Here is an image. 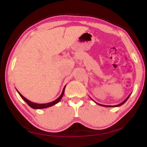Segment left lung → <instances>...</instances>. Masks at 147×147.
<instances>
[{
  "label": "left lung",
  "instance_id": "8db88e82",
  "mask_svg": "<svg viewBox=\"0 0 147 147\" xmlns=\"http://www.w3.org/2000/svg\"><path fill=\"white\" fill-rule=\"evenodd\" d=\"M130 96V94L128 96L127 98H126L125 99V100H124L123 102L121 103V104H118V105H115V106H106V105H102V104H98V103H96H96L97 104H98V105L102 106H105V107H118V106H121V105H123V104H124V103H125L126 102V100H127L128 99L129 96Z\"/></svg>",
  "mask_w": 147,
  "mask_h": 147
}]
</instances>
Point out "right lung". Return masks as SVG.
I'll return each mask as SVG.
<instances>
[{"label": "right lung", "mask_w": 147, "mask_h": 147, "mask_svg": "<svg viewBox=\"0 0 147 147\" xmlns=\"http://www.w3.org/2000/svg\"><path fill=\"white\" fill-rule=\"evenodd\" d=\"M65 86L64 87V88L63 89V91H62V93L61 94V95L59 96V97L55 100L53 102H49V103H47V104H37V103H34V102H32L28 100V99L26 98L24 96H23L22 94L19 93V92L17 91L18 92L19 95L21 96V97L23 99V100L26 102L28 104V105L29 106H30L33 109H43V108H49V107H51L52 106L54 105V104H56L57 103L59 102V101L61 100V98H62V96H63V94H64V91H65Z\"/></svg>", "instance_id": "add662e5"}]
</instances>
